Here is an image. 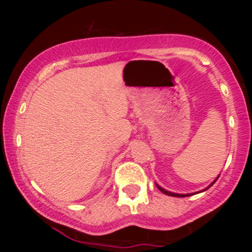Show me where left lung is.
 <instances>
[{
    "label": "left lung",
    "instance_id": "8db88e82",
    "mask_svg": "<svg viewBox=\"0 0 252 252\" xmlns=\"http://www.w3.org/2000/svg\"><path fill=\"white\" fill-rule=\"evenodd\" d=\"M217 179H218V178H217ZM217 179H216V180L215 181H213L212 182V184H211L210 185V186L209 187H207V189H210V187L211 186H212V185L213 184H215V182L217 181ZM156 187H158V189H160L161 190V192H162V193H164V194H167V195H170V196H180V198H184V196H189V195H193V194H194V193H193V194H176V193H172V192H168V190H166V189H162V187H160V186H158V185H156ZM205 190V189H204Z\"/></svg>",
    "mask_w": 252,
    "mask_h": 252
}]
</instances>
